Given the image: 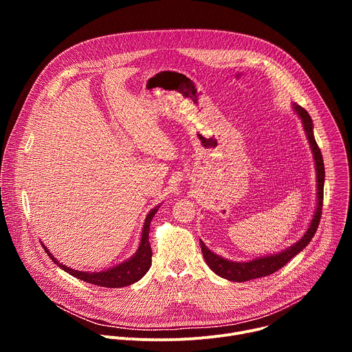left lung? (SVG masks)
<instances>
[{
	"mask_svg": "<svg viewBox=\"0 0 352 352\" xmlns=\"http://www.w3.org/2000/svg\"><path fill=\"white\" fill-rule=\"evenodd\" d=\"M294 110L296 111V114L299 116V118L302 120L304 124V129L307 132L312 153L315 157V164H316V178H318V206H316V212L314 214V219L311 221V226L308 228V231L305 232V235L300 238L295 245L289 246L288 249L283 250L280 254L272 255V256H265V258H259L255 261L250 262H231L227 261L224 258H220L219 255L210 252V250L206 248V245L200 241V246H202V252L205 256L206 263L209 265V267L220 277L227 278L230 281H248V280H254V278H259V277H265L269 274H273L274 272H277L278 269H281L283 266H285L295 255H298L300 250H302L314 238L319 223H320V217H322V208H323V186H324V164H323V157L320 153V148L315 140L314 136V124H312V118L308 114V111L305 109H302L300 106L294 104Z\"/></svg>",
	"mask_w": 352,
	"mask_h": 352,
	"instance_id": "8db88e82",
	"label": "left lung"
}]
</instances>
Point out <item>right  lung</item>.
<instances>
[{"label":"right lung","instance_id":"1","mask_svg":"<svg viewBox=\"0 0 352 352\" xmlns=\"http://www.w3.org/2000/svg\"><path fill=\"white\" fill-rule=\"evenodd\" d=\"M160 208V206H157ZM157 208H155L152 212H150L144 220V226H143V231H142V238H140V243L139 248L136 250V254L128 259L126 262L109 269L106 272H97V273H89V272H79V270H74L71 267H67L61 263H58V261L50 254V250L45 249V254L52 258V261L54 263L58 265V267H61L64 272L69 273L71 276L94 284V285H100V287H107V288H121L125 285H131L133 283H136L138 280H140L147 270L152 266V246H150L148 242V230H150V223H152L153 216L157 213Z\"/></svg>","mask_w":352,"mask_h":352}]
</instances>
